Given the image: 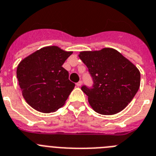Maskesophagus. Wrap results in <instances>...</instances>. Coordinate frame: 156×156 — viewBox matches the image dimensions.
<instances>
[{"label":"esophagus","mask_w":156,"mask_h":156,"mask_svg":"<svg viewBox=\"0 0 156 156\" xmlns=\"http://www.w3.org/2000/svg\"><path fill=\"white\" fill-rule=\"evenodd\" d=\"M82 81H79V82H77V83H76V86H78V87H80V86H82Z\"/></svg>","instance_id":"34e87169"}]
</instances>
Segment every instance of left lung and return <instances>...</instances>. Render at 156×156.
<instances>
[{
    "label": "left lung",
    "mask_w": 156,
    "mask_h": 156,
    "mask_svg": "<svg viewBox=\"0 0 156 156\" xmlns=\"http://www.w3.org/2000/svg\"><path fill=\"white\" fill-rule=\"evenodd\" d=\"M78 56L93 78L92 87L82 86L92 108L106 115L122 111L140 87V74L136 67L111 48L81 52Z\"/></svg>",
    "instance_id": "obj_1"
}]
</instances>
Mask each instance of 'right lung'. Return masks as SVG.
Returning <instances> with one entry per match:
<instances>
[{
    "instance_id": "1",
    "label": "right lung",
    "mask_w": 156,
    "mask_h": 156,
    "mask_svg": "<svg viewBox=\"0 0 156 156\" xmlns=\"http://www.w3.org/2000/svg\"><path fill=\"white\" fill-rule=\"evenodd\" d=\"M72 54L57 46H48L26 57L16 74L25 101L43 113L58 110L65 104L75 84L62 65Z\"/></svg>"
}]
</instances>
